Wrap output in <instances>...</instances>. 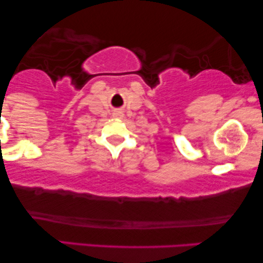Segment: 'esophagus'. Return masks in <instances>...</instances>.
<instances>
[{"instance_id":"obj_1","label":"esophagus","mask_w":263,"mask_h":263,"mask_svg":"<svg viewBox=\"0 0 263 263\" xmlns=\"http://www.w3.org/2000/svg\"><path fill=\"white\" fill-rule=\"evenodd\" d=\"M112 116L115 118H123L124 114H123V111H115V112L112 114Z\"/></svg>"}]
</instances>
